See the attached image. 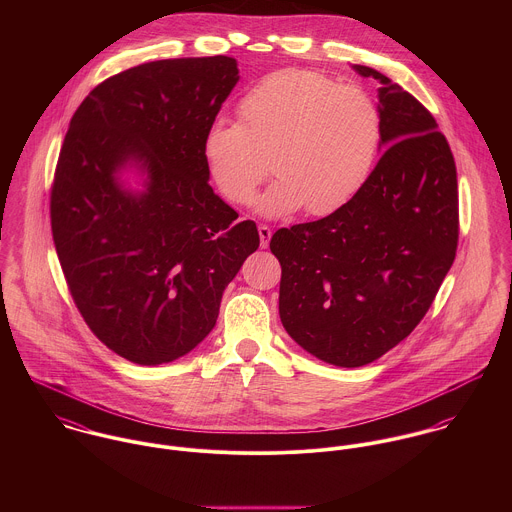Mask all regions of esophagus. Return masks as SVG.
Instances as JSON below:
<instances>
[{
  "label": "esophagus",
  "instance_id": "esophagus-1",
  "mask_svg": "<svg viewBox=\"0 0 512 512\" xmlns=\"http://www.w3.org/2000/svg\"><path fill=\"white\" fill-rule=\"evenodd\" d=\"M258 232H260V246H262V248H268L270 238H272V228H270L268 224H260V226H258Z\"/></svg>",
  "mask_w": 512,
  "mask_h": 512
}]
</instances>
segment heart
Instances as JSON below:
<instances>
[{"label":"heart","mask_w":512,"mask_h":512,"mask_svg":"<svg viewBox=\"0 0 512 512\" xmlns=\"http://www.w3.org/2000/svg\"><path fill=\"white\" fill-rule=\"evenodd\" d=\"M240 122H213L205 159L220 193L250 205L272 171L260 213L286 217L305 207L329 217L347 207L376 165L382 120L363 88L327 74L284 69L256 82L238 104Z\"/></svg>","instance_id":"1"}]
</instances>
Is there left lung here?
<instances>
[{
    "mask_svg": "<svg viewBox=\"0 0 512 512\" xmlns=\"http://www.w3.org/2000/svg\"><path fill=\"white\" fill-rule=\"evenodd\" d=\"M384 153L341 211L280 228V317L293 341L335 366H363L424 319L459 242L457 169L432 112L370 67Z\"/></svg>",
    "mask_w": 512,
    "mask_h": 512,
    "instance_id": "obj_1",
    "label": "left lung"
}]
</instances>
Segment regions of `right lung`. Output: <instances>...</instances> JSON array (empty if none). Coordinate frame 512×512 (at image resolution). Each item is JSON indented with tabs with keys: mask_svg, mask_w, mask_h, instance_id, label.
Instances as JSON below:
<instances>
[{
	"mask_svg": "<svg viewBox=\"0 0 512 512\" xmlns=\"http://www.w3.org/2000/svg\"><path fill=\"white\" fill-rule=\"evenodd\" d=\"M224 55L144 63L100 82L76 108L51 187L59 262L88 329L136 365L193 351L224 288L260 246L254 220L209 185L205 134L238 82ZM148 191L115 181L126 160Z\"/></svg>",
	"mask_w": 512,
	"mask_h": 512,
	"instance_id": "add662e5",
	"label": "right lung"
}]
</instances>
